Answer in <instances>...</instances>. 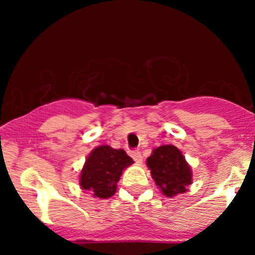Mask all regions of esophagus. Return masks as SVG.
<instances>
[{
	"mask_svg": "<svg viewBox=\"0 0 255 255\" xmlns=\"http://www.w3.org/2000/svg\"><path fill=\"white\" fill-rule=\"evenodd\" d=\"M130 156L134 160H135V163H137V164H140V163L142 162V156H141V152H140V151H137V150L133 151V152H131Z\"/></svg>",
	"mask_w": 255,
	"mask_h": 255,
	"instance_id": "esophagus-1",
	"label": "esophagus"
}]
</instances>
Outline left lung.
<instances>
[{"mask_svg":"<svg viewBox=\"0 0 255 255\" xmlns=\"http://www.w3.org/2000/svg\"><path fill=\"white\" fill-rule=\"evenodd\" d=\"M151 176L165 197L187 192L192 183V169L174 145H162L152 151L146 160Z\"/></svg>","mask_w":255,"mask_h":255,"instance_id":"left-lung-1","label":"left lung"}]
</instances>
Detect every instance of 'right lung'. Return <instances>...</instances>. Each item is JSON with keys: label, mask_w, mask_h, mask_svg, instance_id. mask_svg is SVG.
<instances>
[{"label": "right lung", "mask_w": 255, "mask_h": 255, "mask_svg": "<svg viewBox=\"0 0 255 255\" xmlns=\"http://www.w3.org/2000/svg\"><path fill=\"white\" fill-rule=\"evenodd\" d=\"M133 159L125 150L102 145L93 148L80 172L79 184L93 197L108 199L116 193L122 171L133 164Z\"/></svg>", "instance_id": "add662e5"}]
</instances>
